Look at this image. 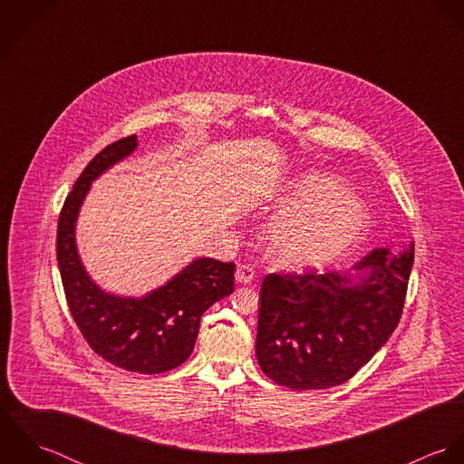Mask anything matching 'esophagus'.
Returning <instances> with one entry per match:
<instances>
[{"label":"esophagus","mask_w":464,"mask_h":464,"mask_svg":"<svg viewBox=\"0 0 464 464\" xmlns=\"http://www.w3.org/2000/svg\"><path fill=\"white\" fill-rule=\"evenodd\" d=\"M257 276V271L250 265H239L236 269V280L239 284H252Z\"/></svg>","instance_id":"obj_1"}]
</instances>
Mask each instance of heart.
<instances>
[{
  "label": "heart",
  "mask_w": 464,
  "mask_h": 464,
  "mask_svg": "<svg viewBox=\"0 0 464 464\" xmlns=\"http://www.w3.org/2000/svg\"><path fill=\"white\" fill-rule=\"evenodd\" d=\"M278 203L284 210L267 228V252L276 265L289 269L320 267L339 259L368 225L362 201L327 173L296 177Z\"/></svg>",
  "instance_id": "1"
}]
</instances>
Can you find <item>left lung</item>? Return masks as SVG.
I'll return each mask as SVG.
<instances>
[{
	"label": "left lung",
	"mask_w": 464,
	"mask_h": 464,
	"mask_svg": "<svg viewBox=\"0 0 464 464\" xmlns=\"http://www.w3.org/2000/svg\"><path fill=\"white\" fill-rule=\"evenodd\" d=\"M412 261L411 241L362 257L352 267L364 273L357 282L316 269L266 275L256 343L265 375L300 392L352 379L397 329Z\"/></svg>",
	"instance_id": "obj_1"
}]
</instances>
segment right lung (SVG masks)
Here are the masks:
<instances>
[{"label": "right lung", "mask_w": 464, "mask_h": 464, "mask_svg": "<svg viewBox=\"0 0 464 464\" xmlns=\"http://www.w3.org/2000/svg\"><path fill=\"white\" fill-rule=\"evenodd\" d=\"M137 135L103 148L82 171L59 216L57 261L67 307L87 344L111 364L153 375L188 361L198 337L201 314L234 293V263L197 259L144 298L102 291L85 273L74 243V223L91 182L130 155Z\"/></svg>", "instance_id": "right-lung-1"}]
</instances>
